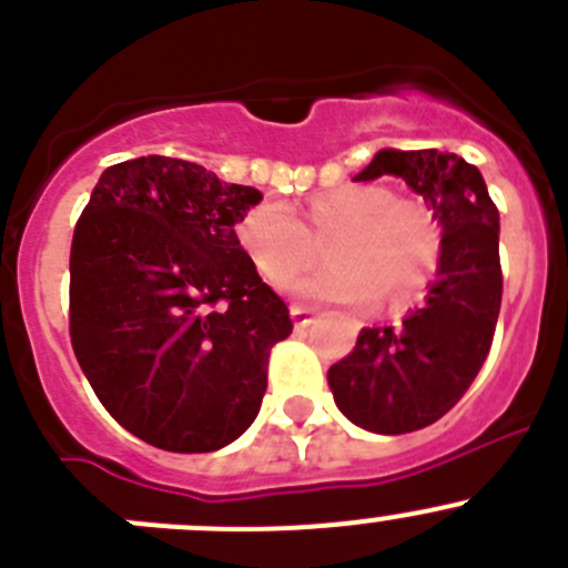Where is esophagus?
<instances>
[{
  "label": "esophagus",
  "mask_w": 568,
  "mask_h": 568,
  "mask_svg": "<svg viewBox=\"0 0 568 568\" xmlns=\"http://www.w3.org/2000/svg\"><path fill=\"white\" fill-rule=\"evenodd\" d=\"M290 315H293L295 328H306L312 321H315V312L306 310V306H298V304L290 306Z\"/></svg>",
  "instance_id": "34e87169"
}]
</instances>
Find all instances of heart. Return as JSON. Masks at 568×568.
Returning <instances> with one entry per match:
<instances>
[{
    "mask_svg": "<svg viewBox=\"0 0 568 568\" xmlns=\"http://www.w3.org/2000/svg\"><path fill=\"white\" fill-rule=\"evenodd\" d=\"M326 241L328 267L293 287L315 304L376 301L404 310L426 293L440 264V229L432 214L385 183H345L315 194L298 220L278 203H258L236 223V242L273 287H287Z\"/></svg>",
    "mask_w": 568,
    "mask_h": 568,
    "instance_id": "obj_1",
    "label": "heart"
}]
</instances>
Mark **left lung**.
I'll return each instance as SVG.
<instances>
[{"mask_svg": "<svg viewBox=\"0 0 568 568\" xmlns=\"http://www.w3.org/2000/svg\"><path fill=\"white\" fill-rule=\"evenodd\" d=\"M396 175L440 225L437 278L402 326L362 328L328 368L339 413L376 435L424 429L471 387L501 306L499 212L474 164L440 150H379L354 181Z\"/></svg>", "mask_w": 568, "mask_h": 568, "instance_id": "obj_1", "label": "left lung"}]
</instances>
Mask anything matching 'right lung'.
I'll return each instance as SVG.
<instances>
[{
    "mask_svg": "<svg viewBox=\"0 0 568 568\" xmlns=\"http://www.w3.org/2000/svg\"><path fill=\"white\" fill-rule=\"evenodd\" d=\"M262 192L192 161L108 166L74 225L69 334L102 407L178 455L242 435L267 390L287 304L258 278L234 225Z\"/></svg>",
    "mask_w": 568,
    "mask_h": 568,
    "instance_id": "obj_1",
    "label": "right lung"
}]
</instances>
